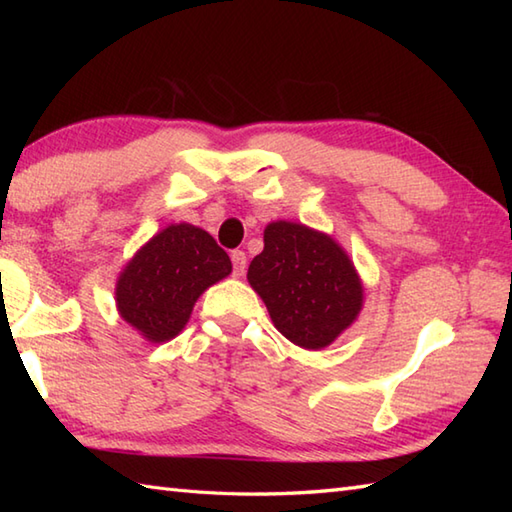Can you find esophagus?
<instances>
[{
    "label": "esophagus",
    "instance_id": "34e87169",
    "mask_svg": "<svg viewBox=\"0 0 512 512\" xmlns=\"http://www.w3.org/2000/svg\"><path fill=\"white\" fill-rule=\"evenodd\" d=\"M231 262H233V275L235 277H242L246 273V255H244V250H233Z\"/></svg>",
    "mask_w": 512,
    "mask_h": 512
}]
</instances>
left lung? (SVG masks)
Wrapping results in <instances>:
<instances>
[{
  "mask_svg": "<svg viewBox=\"0 0 512 512\" xmlns=\"http://www.w3.org/2000/svg\"><path fill=\"white\" fill-rule=\"evenodd\" d=\"M248 284L275 328L299 347L321 350L350 328L363 308L352 259L330 235L297 222H270L264 250L248 266Z\"/></svg>",
  "mask_w": 512,
  "mask_h": 512,
  "instance_id": "8db88e82",
  "label": "left lung"
}]
</instances>
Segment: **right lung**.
I'll return each mask as SVG.
<instances>
[{"label":"right lung","mask_w":512,"mask_h":512,"mask_svg":"<svg viewBox=\"0 0 512 512\" xmlns=\"http://www.w3.org/2000/svg\"><path fill=\"white\" fill-rule=\"evenodd\" d=\"M231 270L226 250L209 233L187 222L171 224L118 275V314L149 343L171 341L187 325L202 292Z\"/></svg>","instance_id":"right-lung-1"}]
</instances>
